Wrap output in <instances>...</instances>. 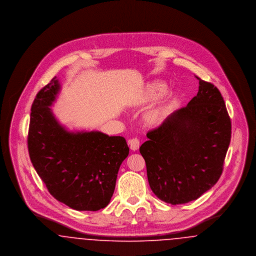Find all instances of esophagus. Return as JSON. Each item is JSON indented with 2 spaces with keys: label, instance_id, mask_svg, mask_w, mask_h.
Returning <instances> with one entry per match:
<instances>
[{
  "label": "esophagus",
  "instance_id": "obj_1",
  "mask_svg": "<svg viewBox=\"0 0 256 256\" xmlns=\"http://www.w3.org/2000/svg\"><path fill=\"white\" fill-rule=\"evenodd\" d=\"M128 145H130L132 150H137L140 146V142L137 138H132V139L128 140Z\"/></svg>",
  "mask_w": 256,
  "mask_h": 256
}]
</instances>
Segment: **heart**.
I'll use <instances>...</instances> for the list:
<instances>
[{"label": "heart", "instance_id": "obj_1", "mask_svg": "<svg viewBox=\"0 0 256 256\" xmlns=\"http://www.w3.org/2000/svg\"><path fill=\"white\" fill-rule=\"evenodd\" d=\"M166 92V86L163 82H154L146 86L143 90L139 102L141 104H150L163 97ZM174 104V96L170 94L165 98V100L160 104L158 106L150 110L145 116V121L150 126H158L167 118L170 108Z\"/></svg>", "mask_w": 256, "mask_h": 256}]
</instances>
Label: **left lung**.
<instances>
[{"label":"left lung","mask_w":256,"mask_h":256,"mask_svg":"<svg viewBox=\"0 0 256 256\" xmlns=\"http://www.w3.org/2000/svg\"><path fill=\"white\" fill-rule=\"evenodd\" d=\"M186 106L148 132L139 150L150 189L161 200L182 204L219 180L232 138V121L219 89L198 76Z\"/></svg>","instance_id":"left-lung-1"}]
</instances>
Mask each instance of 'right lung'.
Returning a JSON list of instances; mask_svg holds the SVG:
<instances>
[{
	"label": "right lung",
	"mask_w": 256,
	"mask_h": 256,
	"mask_svg": "<svg viewBox=\"0 0 256 256\" xmlns=\"http://www.w3.org/2000/svg\"><path fill=\"white\" fill-rule=\"evenodd\" d=\"M58 89L54 76L32 102L28 134L30 158L54 198L76 210L97 211L110 204L130 148L122 136L65 130L49 108Z\"/></svg>",
	"instance_id": "obj_1"
}]
</instances>
